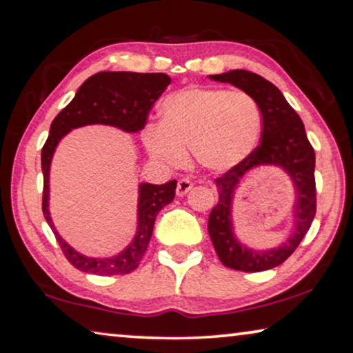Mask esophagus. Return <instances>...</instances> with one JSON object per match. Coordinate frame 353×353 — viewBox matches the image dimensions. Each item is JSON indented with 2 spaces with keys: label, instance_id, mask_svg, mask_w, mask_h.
<instances>
[{
  "label": "esophagus",
  "instance_id": "34e87169",
  "mask_svg": "<svg viewBox=\"0 0 353 353\" xmlns=\"http://www.w3.org/2000/svg\"><path fill=\"white\" fill-rule=\"evenodd\" d=\"M191 190H192V183L188 180V178H181L176 185V196L185 197Z\"/></svg>",
  "mask_w": 353,
  "mask_h": 353
}]
</instances>
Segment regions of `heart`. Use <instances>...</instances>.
<instances>
[{
  "label": "heart",
  "instance_id": "obj_1",
  "mask_svg": "<svg viewBox=\"0 0 353 353\" xmlns=\"http://www.w3.org/2000/svg\"><path fill=\"white\" fill-rule=\"evenodd\" d=\"M262 128V109L244 91L186 88L163 99L161 125L148 127L143 141L167 167H181L191 149L202 168L226 172L255 151Z\"/></svg>",
  "mask_w": 353,
  "mask_h": 353
}]
</instances>
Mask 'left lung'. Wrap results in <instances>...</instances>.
Wrapping results in <instances>:
<instances>
[{
    "label": "left lung",
    "instance_id": "left-lung-1",
    "mask_svg": "<svg viewBox=\"0 0 353 353\" xmlns=\"http://www.w3.org/2000/svg\"><path fill=\"white\" fill-rule=\"evenodd\" d=\"M210 80L230 83L252 96L262 109V143L255 151L216 178L219 204L209 215V236L215 252L225 267L239 272H265L281 265L301 244L310 230L316 212L315 151L308 141L301 117L272 81L248 70H230L209 75ZM260 166H276L290 176L294 188L292 233L281 245L268 250L245 246L235 234L232 209L235 191L245 174Z\"/></svg>",
    "mask_w": 353,
    "mask_h": 353
}]
</instances>
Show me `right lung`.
<instances>
[{"label": "right lung", "instance_id": "add662e5", "mask_svg": "<svg viewBox=\"0 0 353 353\" xmlns=\"http://www.w3.org/2000/svg\"><path fill=\"white\" fill-rule=\"evenodd\" d=\"M172 79L165 74L137 72H98L77 90L74 99L56 115L41 149L43 215L54 233L67 260L80 272L91 274H125L138 267L151 241L156 216L175 197L176 180L165 185L139 183L137 231L125 249L112 257H90L72 248L52 223L50 212V170L57 144L72 130L86 125H108L125 133H138L146 125L149 110Z\"/></svg>", "mask_w": 353, "mask_h": 353}]
</instances>
